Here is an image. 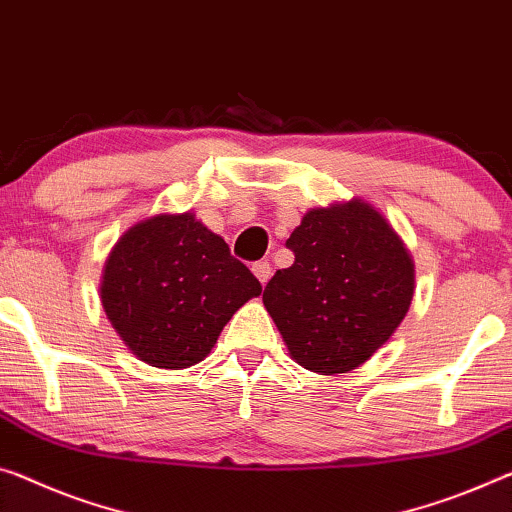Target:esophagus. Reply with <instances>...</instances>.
I'll return each mask as SVG.
<instances>
[{
	"instance_id": "1",
	"label": "esophagus",
	"mask_w": 512,
	"mask_h": 512,
	"mask_svg": "<svg viewBox=\"0 0 512 512\" xmlns=\"http://www.w3.org/2000/svg\"><path fill=\"white\" fill-rule=\"evenodd\" d=\"M251 272H254V274H256V279H258V281H261V283H263V286H265V283H267V281H270V277H272V267H270V263H265V261H261V263H254V265H251Z\"/></svg>"
}]
</instances>
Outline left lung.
I'll list each match as a JSON object with an SVG mask.
<instances>
[{
  "label": "left lung",
  "mask_w": 512,
  "mask_h": 512,
  "mask_svg": "<svg viewBox=\"0 0 512 512\" xmlns=\"http://www.w3.org/2000/svg\"><path fill=\"white\" fill-rule=\"evenodd\" d=\"M295 263L277 270L263 304L288 355L311 373L355 371L410 311L414 261L364 199L311 208L286 240Z\"/></svg>",
  "instance_id": "1"
}]
</instances>
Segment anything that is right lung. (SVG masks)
<instances>
[{
	"label": "right lung",
	"mask_w": 512,
	"mask_h": 512,
	"mask_svg": "<svg viewBox=\"0 0 512 512\" xmlns=\"http://www.w3.org/2000/svg\"><path fill=\"white\" fill-rule=\"evenodd\" d=\"M261 290L194 212H160L109 251L100 302L132 355L180 371L206 359L233 313Z\"/></svg>",
	"instance_id": "add662e5"
}]
</instances>
